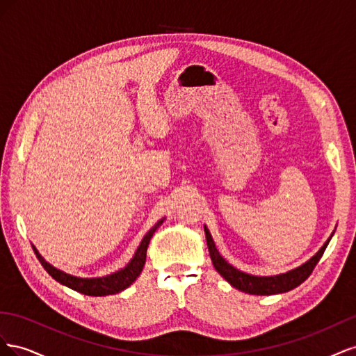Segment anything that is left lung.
<instances>
[{"mask_svg": "<svg viewBox=\"0 0 356 356\" xmlns=\"http://www.w3.org/2000/svg\"><path fill=\"white\" fill-rule=\"evenodd\" d=\"M204 234H207V243H208V250L212 264L225 281H227L232 286L236 289L243 291L246 294H254V296H273V294H282L286 293V291L294 289L300 284H303L306 279L310 276L312 270H314L318 261L321 260L322 254H324L325 248L328 246L332 234L328 238V241L322 245L321 250L301 266L293 268V270H288L285 273H279L273 276H255L251 273H245L239 268H236L232 266L222 255L218 252L217 246H215V242L212 239V236L209 233V229L204 225Z\"/></svg>", "mask_w": 356, "mask_h": 356, "instance_id": "8db88e82", "label": "left lung"}]
</instances>
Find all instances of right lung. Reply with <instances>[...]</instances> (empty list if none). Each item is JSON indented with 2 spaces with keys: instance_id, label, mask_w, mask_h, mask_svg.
I'll return each mask as SVG.
<instances>
[{
  "instance_id": "1",
  "label": "right lung",
  "mask_w": 356,
  "mask_h": 356,
  "mask_svg": "<svg viewBox=\"0 0 356 356\" xmlns=\"http://www.w3.org/2000/svg\"><path fill=\"white\" fill-rule=\"evenodd\" d=\"M165 221V218L159 220L152 229H149L145 236L143 238L141 243L136 248V251L134 254V257L131 258L123 268L120 270H115L111 275H105V276H98V277H80V276H74L70 275L67 272L60 270V268H56L55 266H51L49 261L44 260L37 248L32 245V250H34L37 258L40 260L41 266L46 268L47 273L56 279V281L62 285H65L77 293H81L84 296H93V297H104V296H111V294H117L120 291L126 289L127 286H131L136 277L141 275L144 264H145V258H147V248L149 243V239L153 238L154 232L160 227L161 222Z\"/></svg>"
}]
</instances>
